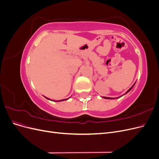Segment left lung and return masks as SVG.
I'll return each instance as SVG.
<instances>
[{"mask_svg": "<svg viewBox=\"0 0 159 159\" xmlns=\"http://www.w3.org/2000/svg\"><path fill=\"white\" fill-rule=\"evenodd\" d=\"M134 84H135V83H134L133 85V86H132V87L131 88H130L127 91H126V93H125V94H123V95H122L121 96V97H122V96L123 95H125L126 93H127L128 92H129V91H131V89L133 88V86L134 85ZM121 97H118V98H115V99H117V98H121ZM103 98H104V99H114L115 98H107V97H103Z\"/></svg>", "mask_w": 159, "mask_h": 159, "instance_id": "left-lung-1", "label": "left lung"}]
</instances>
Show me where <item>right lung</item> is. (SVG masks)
Returning a JSON list of instances; mask_svg holds the SVG:
<instances>
[{"label":"right lung","instance_id":"1","mask_svg":"<svg viewBox=\"0 0 159 159\" xmlns=\"http://www.w3.org/2000/svg\"><path fill=\"white\" fill-rule=\"evenodd\" d=\"M45 98H46V97H45ZM46 98L47 99H50L49 98ZM68 99H69V98H68ZM67 99H61V100H60V101H58V102H62V101H64V100H67ZM55 102H56V101H55Z\"/></svg>","mask_w":159,"mask_h":159}]
</instances>
